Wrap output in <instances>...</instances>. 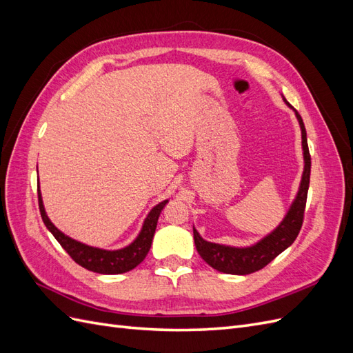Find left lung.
Masks as SVG:
<instances>
[{
  "instance_id": "1",
  "label": "left lung",
  "mask_w": 353,
  "mask_h": 353,
  "mask_svg": "<svg viewBox=\"0 0 353 353\" xmlns=\"http://www.w3.org/2000/svg\"><path fill=\"white\" fill-rule=\"evenodd\" d=\"M284 103L292 108V104L283 97ZM294 110V109H293ZM299 126L302 131V150H303V174L294 200L288 208L283 221L263 239L254 244L245 245V248H236V245H227L219 243H210L203 239L199 231L193 227L194 244L199 254L213 270L223 274L245 275L254 271L262 270L263 266L274 261L276 256L290 248L296 240L299 231L302 228L305 205L309 188V176H311V156H309L306 130L301 114L294 110Z\"/></svg>"
}]
</instances>
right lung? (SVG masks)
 Segmentation results:
<instances>
[{"label":"right lung","instance_id":"obj_1","mask_svg":"<svg viewBox=\"0 0 353 353\" xmlns=\"http://www.w3.org/2000/svg\"><path fill=\"white\" fill-rule=\"evenodd\" d=\"M38 201H39L41 216L46 223V227L60 243L61 248L70 254V258L74 262L83 266L85 270L92 271V272L114 275V274H123V272L131 271L137 265H140L144 261L148 250L152 248V241L157 227V219L160 216V212L163 210V208L166 206V203L169 200L160 201L159 205H156L150 212H148L140 232H138V236L132 243L125 245L122 249H116V250L94 248V245H88L66 236L65 232L60 231L54 223L50 221L44 208V201H42V194L39 188H38Z\"/></svg>","mask_w":353,"mask_h":353}]
</instances>
